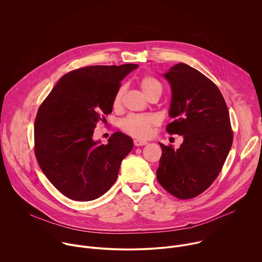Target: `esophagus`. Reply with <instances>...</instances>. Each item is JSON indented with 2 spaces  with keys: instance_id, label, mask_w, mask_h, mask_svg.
Instances as JSON below:
<instances>
[{
  "instance_id": "esophagus-1",
  "label": "esophagus",
  "mask_w": 262,
  "mask_h": 262,
  "mask_svg": "<svg viewBox=\"0 0 262 262\" xmlns=\"http://www.w3.org/2000/svg\"><path fill=\"white\" fill-rule=\"evenodd\" d=\"M146 144H147V141H145V140H141V139L134 140V145L135 146H143V145H146Z\"/></svg>"
}]
</instances>
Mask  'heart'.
<instances>
[{"label": "heart", "mask_w": 262, "mask_h": 262, "mask_svg": "<svg viewBox=\"0 0 262 262\" xmlns=\"http://www.w3.org/2000/svg\"><path fill=\"white\" fill-rule=\"evenodd\" d=\"M140 87L147 98H151L155 96L160 97L163 92V85L156 77L146 74L140 80ZM125 87L120 86L117 88L113 99H112V105L114 108H118L121 105L122 96L124 94ZM157 123L156 117L146 114H129L123 119H121L119 125L120 128L127 135L136 138H147L152 132V127Z\"/></svg>", "instance_id": "obj_1"}]
</instances>
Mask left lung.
<instances>
[{
	"instance_id": "left-lung-1",
	"label": "left lung",
	"mask_w": 262,
	"mask_h": 262,
	"mask_svg": "<svg viewBox=\"0 0 262 262\" xmlns=\"http://www.w3.org/2000/svg\"><path fill=\"white\" fill-rule=\"evenodd\" d=\"M172 88L170 135L183 136L178 149L161 144L157 178L178 199L207 190L220 174L233 141L227 104L216 85L197 69L178 63L165 73Z\"/></svg>"
}]
</instances>
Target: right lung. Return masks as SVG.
Wrapping results in <instances>:
<instances>
[{
	"label": "right lung",
	"mask_w": 262,
	"mask_h": 262,
	"mask_svg": "<svg viewBox=\"0 0 262 262\" xmlns=\"http://www.w3.org/2000/svg\"><path fill=\"white\" fill-rule=\"evenodd\" d=\"M137 64L86 66L67 72L39 105L34 152L55 188L69 199L94 200L117 179L133 140L114 133L107 144L93 141L94 128L111 114L120 82Z\"/></svg>",
	"instance_id": "add662e5"
}]
</instances>
